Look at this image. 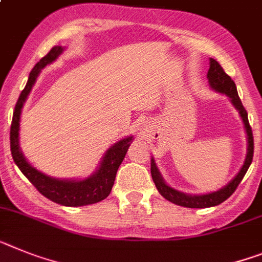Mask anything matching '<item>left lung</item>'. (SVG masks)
<instances>
[{
	"mask_svg": "<svg viewBox=\"0 0 262 262\" xmlns=\"http://www.w3.org/2000/svg\"><path fill=\"white\" fill-rule=\"evenodd\" d=\"M209 63H211V66H209L207 77L208 80H209L211 87L213 90L225 94V95H228V97L231 98L232 103H233L234 107L238 110V113H240L241 118H243V122L244 124H245V129H247L248 135V154L247 159H245V163H244L243 168L240 169L237 176H236L229 184L225 185L224 188H221L220 191L208 193V195H187V193H183V192H179L176 191V189L171 188L169 185H167L164 183V180H163L162 175L159 173L158 168H156L155 165V162H154L152 159V160H151V175H152V180L154 183H155L158 191L160 192V195L164 199H167L168 201H171V203H173V204L182 205V207L187 208H208L221 204L223 201L227 200V199L236 191V188H237L238 184L241 183L244 176H245V173H247L250 163L253 160V133H252V127H250L249 120H248L247 110L243 106L241 99L238 98L236 84H234L232 78L225 73L224 69L220 66V63H219L216 59L211 58V62H209Z\"/></svg>",
	"mask_w": 262,
	"mask_h": 262,
	"instance_id": "1",
	"label": "left lung"
}]
</instances>
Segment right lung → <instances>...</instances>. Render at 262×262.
Segmentation results:
<instances>
[{
  "label": "right lung",
  "instance_id": "add662e5",
  "mask_svg": "<svg viewBox=\"0 0 262 262\" xmlns=\"http://www.w3.org/2000/svg\"><path fill=\"white\" fill-rule=\"evenodd\" d=\"M62 51L63 49L61 46H54L42 59H39L34 69L30 71L28 83L21 91V95L15 103L14 113H13L12 126H10V151H12L13 160L18 165L22 173L29 179V182L34 185L37 191L42 193L45 198L54 201L57 204L66 205V207H80V205L98 203L110 195L114 182H115L116 172L126 156L129 144L133 143V138L131 136L126 138V139L114 144L111 148H108L103 160L100 163L99 169L93 176L84 179V180H79V182L78 180H59V179L46 176L26 162V159L24 158L21 149H19L18 143L19 118H21L22 107H24L29 93L34 86L38 74L41 73V70L46 64L55 61Z\"/></svg>",
  "mask_w": 262,
  "mask_h": 262
}]
</instances>
